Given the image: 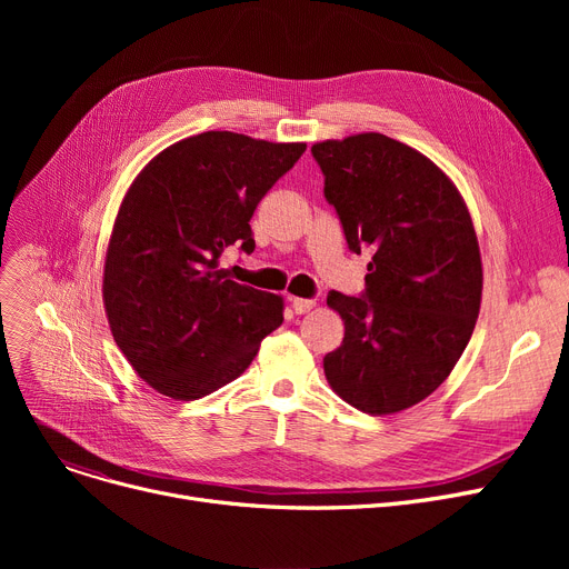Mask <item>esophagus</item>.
Returning <instances> with one entry per match:
<instances>
[{"mask_svg": "<svg viewBox=\"0 0 569 569\" xmlns=\"http://www.w3.org/2000/svg\"><path fill=\"white\" fill-rule=\"evenodd\" d=\"M290 305L295 309V313H309L316 307V300H307V297H290Z\"/></svg>", "mask_w": 569, "mask_h": 569, "instance_id": "obj_1", "label": "esophagus"}]
</instances>
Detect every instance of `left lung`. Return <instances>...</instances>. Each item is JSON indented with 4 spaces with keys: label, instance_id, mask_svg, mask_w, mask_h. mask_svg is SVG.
Wrapping results in <instances>:
<instances>
[{
    "label": "left lung",
    "instance_id": "obj_1",
    "mask_svg": "<svg viewBox=\"0 0 569 569\" xmlns=\"http://www.w3.org/2000/svg\"><path fill=\"white\" fill-rule=\"evenodd\" d=\"M350 251H373L365 290H332L346 335L322 367L332 390L369 415L427 399L475 330L482 260L468 209L447 174L382 133L311 147Z\"/></svg>",
    "mask_w": 569,
    "mask_h": 569
}]
</instances>
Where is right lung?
Here are the masks:
<instances>
[{
	"mask_svg": "<svg viewBox=\"0 0 569 569\" xmlns=\"http://www.w3.org/2000/svg\"><path fill=\"white\" fill-rule=\"evenodd\" d=\"M305 149L204 131L136 177L110 237L103 302L114 343L161 395L193 401L219 390L283 322L281 297L232 281L219 258L256 249V207Z\"/></svg>",
	"mask_w": 569,
	"mask_h": 569,
	"instance_id": "obj_1",
	"label": "right lung"
}]
</instances>
